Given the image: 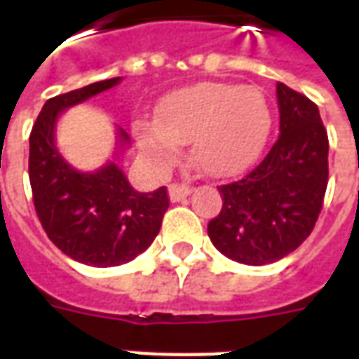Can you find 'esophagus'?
Masks as SVG:
<instances>
[{
    "label": "esophagus",
    "mask_w": 359,
    "mask_h": 359,
    "mask_svg": "<svg viewBox=\"0 0 359 359\" xmlns=\"http://www.w3.org/2000/svg\"><path fill=\"white\" fill-rule=\"evenodd\" d=\"M190 192H192V187H190V184H184V182H172L171 187H169V196H171L172 202H180V200L187 198Z\"/></svg>",
    "instance_id": "esophagus-1"
}]
</instances>
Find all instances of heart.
<instances>
[{
  "label": "heart",
  "instance_id": "1",
  "mask_svg": "<svg viewBox=\"0 0 359 359\" xmlns=\"http://www.w3.org/2000/svg\"><path fill=\"white\" fill-rule=\"evenodd\" d=\"M133 130L159 171L171 169L180 144L192 142V159L203 172L229 177L259 156L271 130V107L254 86L203 82L163 97L156 121L138 118Z\"/></svg>",
  "mask_w": 359,
  "mask_h": 359
}]
</instances>
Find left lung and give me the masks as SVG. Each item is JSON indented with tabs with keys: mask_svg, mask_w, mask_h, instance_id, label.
I'll return each instance as SVG.
<instances>
[{
	"mask_svg": "<svg viewBox=\"0 0 359 359\" xmlns=\"http://www.w3.org/2000/svg\"><path fill=\"white\" fill-rule=\"evenodd\" d=\"M280 134L264 161L219 192L208 225L213 246L238 264H273L308 238L323 208L329 138L317 105L277 82Z\"/></svg>",
	"mask_w": 359,
	"mask_h": 359,
	"instance_id": "8db88e82",
	"label": "left lung"
}]
</instances>
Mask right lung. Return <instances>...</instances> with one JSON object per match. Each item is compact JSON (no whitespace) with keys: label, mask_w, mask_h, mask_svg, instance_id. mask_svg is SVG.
Here are the masks:
<instances>
[{"label":"right lung","mask_w":359,"mask_h":359,"mask_svg":"<svg viewBox=\"0 0 359 359\" xmlns=\"http://www.w3.org/2000/svg\"><path fill=\"white\" fill-rule=\"evenodd\" d=\"M94 82L43 103L30 133L28 177L36 215L50 241L63 254L92 267L123 265L154 242L169 208L167 188L138 192L111 161L95 172L73 169L55 148L59 113L118 84ZM121 144L128 142L118 133Z\"/></svg>","instance_id":"add662e5"}]
</instances>
